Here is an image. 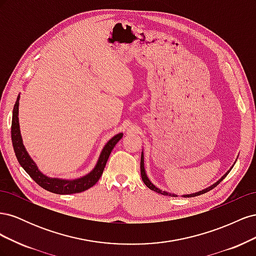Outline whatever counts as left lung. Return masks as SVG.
<instances>
[{
  "mask_svg": "<svg viewBox=\"0 0 256 256\" xmlns=\"http://www.w3.org/2000/svg\"><path fill=\"white\" fill-rule=\"evenodd\" d=\"M238 158V157H237ZM236 161H237V159L235 160V162H234V164H236ZM234 164L230 168V170H228V172L224 174L220 180H216L214 184H210L209 186V187H207V188H205V189H203V190H200V191H198V192H196V193H191V194H182V198H192V196H200V194H204V193H206V192H208V191H210L212 189H214V187H216V186H218L224 178L226 177V175L230 172V170L233 168V166H234ZM141 176H142V180H143V182L147 186V187H148L150 190H152V191H154V192H157V193H160V194H164V196H173V198H175V196H178L177 194H175V193H171V192H168V191H166V190H162V189H160V188H158L157 186H154L152 182H150V180L148 178V176H147V174H146V171H145V166H144V152H142V154H141Z\"/></svg>",
  "mask_w": 256,
  "mask_h": 256,
  "instance_id": "1",
  "label": "left lung"
}]
</instances>
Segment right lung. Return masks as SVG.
<instances>
[{"mask_svg":"<svg viewBox=\"0 0 256 256\" xmlns=\"http://www.w3.org/2000/svg\"><path fill=\"white\" fill-rule=\"evenodd\" d=\"M19 100L20 95L17 97V102L14 106L12 110V141L14 154L18 159L20 166L24 168V171L32 177V180L40 186L42 188L50 191L56 194H72V193H79L85 191L92 187L98 180L100 176L102 175L106 161L109 159L110 154L114 146L116 145L120 138H122V134L120 132L111 138L109 141L106 143L104 148L100 152L98 160L94 168L90 172L85 174L79 178H74V180H66V178H58V177H49L44 174L40 168H38L36 162L30 158V154L28 152L24 144L22 141L20 125H19Z\"/></svg>","mask_w":256,"mask_h":256,"instance_id":"right-lung-1","label":"right lung"}]
</instances>
